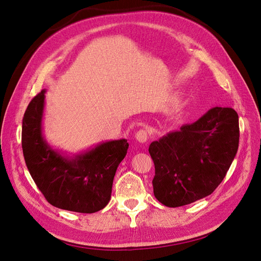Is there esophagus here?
I'll return each mask as SVG.
<instances>
[{"label":"esophagus","instance_id":"obj_1","mask_svg":"<svg viewBox=\"0 0 261 261\" xmlns=\"http://www.w3.org/2000/svg\"><path fill=\"white\" fill-rule=\"evenodd\" d=\"M135 138L139 143H146L148 139V132L146 129H139L135 134Z\"/></svg>","mask_w":261,"mask_h":261}]
</instances>
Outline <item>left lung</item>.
I'll use <instances>...</instances> for the list:
<instances>
[{
    "label": "left lung",
    "mask_w": 261,
    "mask_h": 261,
    "mask_svg": "<svg viewBox=\"0 0 261 261\" xmlns=\"http://www.w3.org/2000/svg\"><path fill=\"white\" fill-rule=\"evenodd\" d=\"M239 141L238 113L220 107L152 141L149 153L154 163L155 198L176 208L212 194L230 169Z\"/></svg>",
    "instance_id": "1"
}]
</instances>
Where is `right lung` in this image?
Here are the masks:
<instances>
[{"mask_svg":"<svg viewBox=\"0 0 261 261\" xmlns=\"http://www.w3.org/2000/svg\"><path fill=\"white\" fill-rule=\"evenodd\" d=\"M43 89L30 101L22 118L21 147L31 177L52 206L93 213L111 199L118 164L127 153L126 139L102 143L73 156L53 150L42 135Z\"/></svg>","mask_w":261,"mask_h":261,"instance_id":"obj_1","label":"right lung"}]
</instances>
